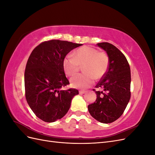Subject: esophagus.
<instances>
[{
	"label": "esophagus",
	"instance_id": "esophagus-1",
	"mask_svg": "<svg viewBox=\"0 0 155 155\" xmlns=\"http://www.w3.org/2000/svg\"><path fill=\"white\" fill-rule=\"evenodd\" d=\"M79 94H85L86 92V91H83V90H81V91H79Z\"/></svg>",
	"mask_w": 155,
	"mask_h": 155
}]
</instances>
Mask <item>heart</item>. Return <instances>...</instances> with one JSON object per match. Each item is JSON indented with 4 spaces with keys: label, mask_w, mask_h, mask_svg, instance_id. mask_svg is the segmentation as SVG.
<instances>
[{
    "label": "heart",
    "mask_w": 155,
    "mask_h": 155,
    "mask_svg": "<svg viewBox=\"0 0 155 155\" xmlns=\"http://www.w3.org/2000/svg\"><path fill=\"white\" fill-rule=\"evenodd\" d=\"M109 58L104 51H99L91 46H85L79 48L74 56L65 57L63 67L64 73L72 76L83 66L85 73L79 74L70 79L71 86L74 88H85L90 87L94 81L104 77L107 71Z\"/></svg>",
    "instance_id": "1"
}]
</instances>
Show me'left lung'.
<instances>
[{
    "label": "left lung",
    "mask_w": 155,
    "mask_h": 155,
    "mask_svg": "<svg viewBox=\"0 0 155 155\" xmlns=\"http://www.w3.org/2000/svg\"><path fill=\"white\" fill-rule=\"evenodd\" d=\"M97 45L109 58L107 71L96 85L102 91H96V101L88 105L89 113L98 121L110 124L122 115L130 98V69L125 56L115 46L109 43Z\"/></svg>",
    "instance_id": "left-lung-1"
}]
</instances>
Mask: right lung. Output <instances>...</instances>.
<instances>
[{"mask_svg": "<svg viewBox=\"0 0 155 155\" xmlns=\"http://www.w3.org/2000/svg\"><path fill=\"white\" fill-rule=\"evenodd\" d=\"M81 44L52 39L44 41L33 50L25 72V96L37 117L45 122L62 118L70 109L76 88L61 90L70 83L63 62L72 50Z\"/></svg>", "mask_w": 155, "mask_h": 155, "instance_id": "add662e5", "label": "right lung"}]
</instances>
